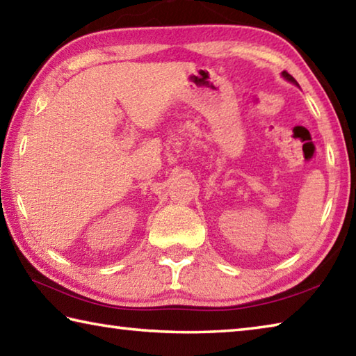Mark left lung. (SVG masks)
I'll list each match as a JSON object with an SVG mask.
<instances>
[{
	"label": "left lung",
	"mask_w": 356,
	"mask_h": 356,
	"mask_svg": "<svg viewBox=\"0 0 356 356\" xmlns=\"http://www.w3.org/2000/svg\"><path fill=\"white\" fill-rule=\"evenodd\" d=\"M282 76H283V77H285V79H286V81H289V82H293V83H296V86H299V83H297V81L294 79V77H293V76H291L289 73H286V71H283V73H282Z\"/></svg>",
	"instance_id": "left-lung-1"
}]
</instances>
